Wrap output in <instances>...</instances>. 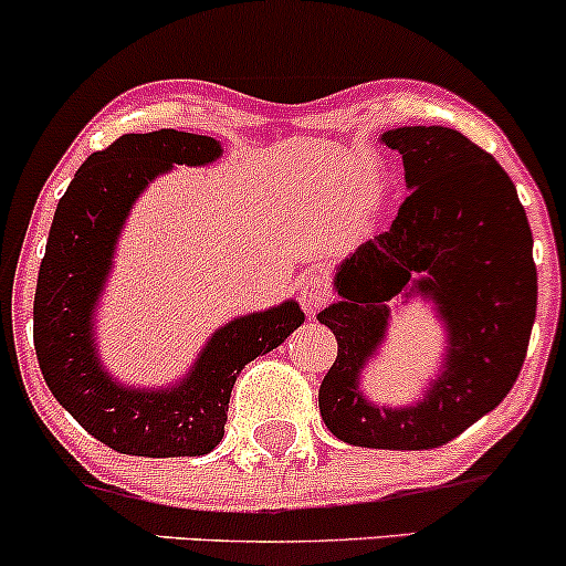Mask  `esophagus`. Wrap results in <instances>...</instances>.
<instances>
[{
    "label": "esophagus",
    "mask_w": 566,
    "mask_h": 566,
    "mask_svg": "<svg viewBox=\"0 0 566 566\" xmlns=\"http://www.w3.org/2000/svg\"><path fill=\"white\" fill-rule=\"evenodd\" d=\"M329 297H333V284H329V279L322 274L305 276L301 287H297V301H301L303 311L308 316L319 314L324 305L329 303Z\"/></svg>",
    "instance_id": "obj_1"
}]
</instances>
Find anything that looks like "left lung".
I'll return each mask as SVG.
<instances>
[{"label": "left lung", "instance_id": "left-lung-1", "mask_svg": "<svg viewBox=\"0 0 566 566\" xmlns=\"http://www.w3.org/2000/svg\"><path fill=\"white\" fill-rule=\"evenodd\" d=\"M380 140L401 154L409 197L391 229L337 265L340 301L316 316L337 340L319 412L346 444L433 450L492 412L518 378L537 311L532 231L503 167L458 129L396 127ZM399 294L438 303L446 361L423 400L378 408L358 382Z\"/></svg>", "mask_w": 566, "mask_h": 566}]
</instances>
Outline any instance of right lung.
I'll list each match as a JSON object with an SVG mask.
<instances>
[{
  "mask_svg": "<svg viewBox=\"0 0 566 566\" xmlns=\"http://www.w3.org/2000/svg\"><path fill=\"white\" fill-rule=\"evenodd\" d=\"M220 154L216 138L178 129L122 135L84 161L57 201L34 295L39 369L71 418L122 454L197 458L216 450L239 373L305 319L301 305L284 301L223 324L170 388L125 386L103 367L93 316L129 207L172 165H210Z\"/></svg>",
  "mask_w": 566,
  "mask_h": 566,
  "instance_id": "right-lung-1",
  "label": "right lung"
}]
</instances>
